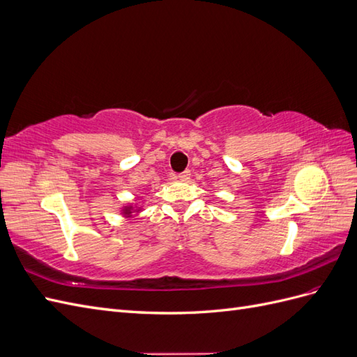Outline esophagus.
<instances>
[{
	"label": "esophagus",
	"mask_w": 357,
	"mask_h": 357,
	"mask_svg": "<svg viewBox=\"0 0 357 357\" xmlns=\"http://www.w3.org/2000/svg\"><path fill=\"white\" fill-rule=\"evenodd\" d=\"M189 177H190V171H189V169L183 171V172H180V174H178V178H180L181 181H186V180H189Z\"/></svg>",
	"instance_id": "esophagus-1"
}]
</instances>
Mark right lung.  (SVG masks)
Here are the masks:
<instances>
[{
  "instance_id": "1",
  "label": "right lung",
  "mask_w": 357,
  "mask_h": 357,
  "mask_svg": "<svg viewBox=\"0 0 357 357\" xmlns=\"http://www.w3.org/2000/svg\"><path fill=\"white\" fill-rule=\"evenodd\" d=\"M123 211H125V213H126V214H129V213H131V211H129V207H128V208H125V210H123Z\"/></svg>"
}]
</instances>
